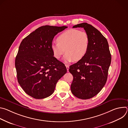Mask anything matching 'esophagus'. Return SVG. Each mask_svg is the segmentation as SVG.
Returning <instances> with one entry per match:
<instances>
[{
    "instance_id": "34e87169",
    "label": "esophagus",
    "mask_w": 128,
    "mask_h": 128,
    "mask_svg": "<svg viewBox=\"0 0 128 128\" xmlns=\"http://www.w3.org/2000/svg\"><path fill=\"white\" fill-rule=\"evenodd\" d=\"M66 69H67V72H68L69 71V67L68 65H66Z\"/></svg>"
}]
</instances>
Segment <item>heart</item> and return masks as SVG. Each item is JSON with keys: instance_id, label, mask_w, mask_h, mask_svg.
Segmentation results:
<instances>
[{"instance_id": "1", "label": "heart", "mask_w": 128, "mask_h": 128, "mask_svg": "<svg viewBox=\"0 0 128 128\" xmlns=\"http://www.w3.org/2000/svg\"><path fill=\"white\" fill-rule=\"evenodd\" d=\"M57 41V42H52L50 46L53 55L59 59L66 52L64 57L66 63L80 61L88 50L90 38L85 31L76 29L66 30L58 36Z\"/></svg>"}]
</instances>
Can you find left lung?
I'll use <instances>...</instances> for the list:
<instances>
[{
    "mask_svg": "<svg viewBox=\"0 0 128 128\" xmlns=\"http://www.w3.org/2000/svg\"><path fill=\"white\" fill-rule=\"evenodd\" d=\"M83 28L88 35L90 46L86 56L69 67L74 76L71 90L76 97L88 99L98 94L106 84L112 57L106 38L94 27L86 23L73 28Z\"/></svg>",
    "mask_w": 128,
    "mask_h": 128,
    "instance_id": "obj_1",
    "label": "left lung"
}]
</instances>
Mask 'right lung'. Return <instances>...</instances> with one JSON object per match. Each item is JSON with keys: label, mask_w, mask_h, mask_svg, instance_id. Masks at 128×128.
Listing matches in <instances>:
<instances>
[{"label": "right lung", "mask_w": 128, "mask_h": 128, "mask_svg": "<svg viewBox=\"0 0 128 128\" xmlns=\"http://www.w3.org/2000/svg\"><path fill=\"white\" fill-rule=\"evenodd\" d=\"M67 26L46 25L23 40L15 59L18 81L25 92L37 99L50 96L67 72L64 64L54 57L50 46L54 36Z\"/></svg>", "instance_id": "right-lung-1"}]
</instances>
